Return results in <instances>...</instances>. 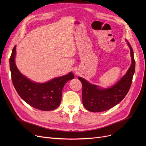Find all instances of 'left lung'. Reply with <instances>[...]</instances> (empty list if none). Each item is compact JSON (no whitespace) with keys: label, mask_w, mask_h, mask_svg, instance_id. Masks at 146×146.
I'll list each match as a JSON object with an SVG mask.
<instances>
[{"label":"left lung","mask_w":146,"mask_h":146,"mask_svg":"<svg viewBox=\"0 0 146 146\" xmlns=\"http://www.w3.org/2000/svg\"><path fill=\"white\" fill-rule=\"evenodd\" d=\"M127 42L130 49L131 64L126 74L113 86L100 89L83 78H78L82 84L83 105L87 110L93 112L108 110L119 104L127 95L131 85L135 66L133 50L129 43Z\"/></svg>","instance_id":"8db88e82"}]
</instances>
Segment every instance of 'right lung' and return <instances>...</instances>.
<instances>
[{"label":"right lung","mask_w":146,"mask_h":146,"mask_svg":"<svg viewBox=\"0 0 146 146\" xmlns=\"http://www.w3.org/2000/svg\"><path fill=\"white\" fill-rule=\"evenodd\" d=\"M16 46L9 58L10 70L13 86L20 97L30 106L41 111H51L60 104L62 90L65 84L74 78L70 72L61 77L54 78L44 83L30 80L19 71L15 62Z\"/></svg>","instance_id":"1"}]
</instances>
